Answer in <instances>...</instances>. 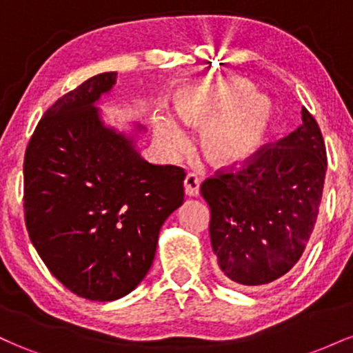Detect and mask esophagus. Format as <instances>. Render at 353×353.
Masks as SVG:
<instances>
[{"mask_svg":"<svg viewBox=\"0 0 353 353\" xmlns=\"http://www.w3.org/2000/svg\"><path fill=\"white\" fill-rule=\"evenodd\" d=\"M184 190L188 196H199L201 190V179L197 177V174L189 172L184 179Z\"/></svg>","mask_w":353,"mask_h":353,"instance_id":"obj_1","label":"esophagus"}]
</instances>
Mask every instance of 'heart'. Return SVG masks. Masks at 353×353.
Segmentation results:
<instances>
[{
  "instance_id": "1",
  "label": "heart",
  "mask_w": 353,
  "mask_h": 353,
  "mask_svg": "<svg viewBox=\"0 0 353 353\" xmlns=\"http://www.w3.org/2000/svg\"><path fill=\"white\" fill-rule=\"evenodd\" d=\"M176 111L185 123L204 124L202 145L210 159L236 163L261 143L270 108L265 96L250 92L242 79H222L184 88L176 98ZM156 136L168 152H179L188 143L182 125L169 114L156 117Z\"/></svg>"
}]
</instances>
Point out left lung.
<instances>
[{
	"instance_id": "1",
	"label": "left lung",
	"mask_w": 353,
	"mask_h": 353,
	"mask_svg": "<svg viewBox=\"0 0 353 353\" xmlns=\"http://www.w3.org/2000/svg\"><path fill=\"white\" fill-rule=\"evenodd\" d=\"M325 171L322 132L302 108L301 128L202 182L210 244L229 281L264 285L297 264L315 228Z\"/></svg>"
}]
</instances>
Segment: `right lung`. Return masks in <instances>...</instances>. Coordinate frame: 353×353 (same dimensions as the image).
Returning <instances> with one entry per match:
<instances>
[{
  "instance_id": "obj_1",
  "label": "right lung",
  "mask_w": 353,
  "mask_h": 353,
  "mask_svg": "<svg viewBox=\"0 0 353 353\" xmlns=\"http://www.w3.org/2000/svg\"><path fill=\"white\" fill-rule=\"evenodd\" d=\"M114 83L116 72H103L61 96L24 154L31 242L68 290L98 302L136 289L161 225L184 202V169L149 164L101 124L94 103Z\"/></svg>"
}]
</instances>
